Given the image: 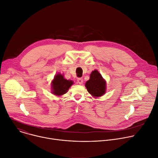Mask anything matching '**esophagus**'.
Wrapping results in <instances>:
<instances>
[{
	"label": "esophagus",
	"mask_w": 158,
	"mask_h": 158,
	"mask_svg": "<svg viewBox=\"0 0 158 158\" xmlns=\"http://www.w3.org/2000/svg\"><path fill=\"white\" fill-rule=\"evenodd\" d=\"M77 81H78V83L80 85H81V84L83 83V79L82 78H78L77 79Z\"/></svg>",
	"instance_id": "34e87169"
}]
</instances>
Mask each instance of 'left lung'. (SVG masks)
<instances>
[{
  "mask_svg": "<svg viewBox=\"0 0 158 158\" xmlns=\"http://www.w3.org/2000/svg\"><path fill=\"white\" fill-rule=\"evenodd\" d=\"M87 91L94 98L102 97L106 92L107 83L97 69L94 70L90 75V79L85 83Z\"/></svg>",
  "mask_w": 158,
  "mask_h": 158,
  "instance_id": "8db88e82",
  "label": "left lung"
}]
</instances>
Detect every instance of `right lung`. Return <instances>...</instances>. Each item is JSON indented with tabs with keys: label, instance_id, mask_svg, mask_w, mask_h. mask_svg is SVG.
Instances as JSON below:
<instances>
[{
	"label": "right lung",
	"instance_id": "obj_1",
	"mask_svg": "<svg viewBox=\"0 0 158 158\" xmlns=\"http://www.w3.org/2000/svg\"><path fill=\"white\" fill-rule=\"evenodd\" d=\"M73 83L71 80L65 79L63 74L57 73L51 81V93L56 96H61L68 92Z\"/></svg>",
	"mask_w": 158,
	"mask_h": 158
}]
</instances>
